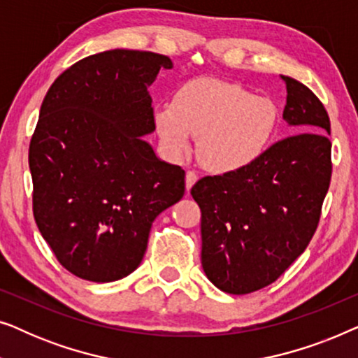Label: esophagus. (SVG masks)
I'll use <instances>...</instances> for the list:
<instances>
[{
    "label": "esophagus",
    "mask_w": 358,
    "mask_h": 358,
    "mask_svg": "<svg viewBox=\"0 0 358 358\" xmlns=\"http://www.w3.org/2000/svg\"><path fill=\"white\" fill-rule=\"evenodd\" d=\"M197 179H199V176L195 171H187V173H185V189L187 190L192 189V185L197 182Z\"/></svg>",
    "instance_id": "1"
}]
</instances>
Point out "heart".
Listing matches in <instances>:
<instances>
[{
	"mask_svg": "<svg viewBox=\"0 0 358 358\" xmlns=\"http://www.w3.org/2000/svg\"><path fill=\"white\" fill-rule=\"evenodd\" d=\"M153 122L169 155H187L194 136L200 163L227 174L262 158L277 130L278 110L272 99L234 83L195 78L178 87L173 104L155 107Z\"/></svg>",
	"mask_w": 358,
	"mask_h": 358,
	"instance_id": "1",
	"label": "heart"
}]
</instances>
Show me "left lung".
<instances>
[{
  "instance_id": "obj_1",
  "label": "left lung",
  "mask_w": 358,
  "mask_h": 358,
  "mask_svg": "<svg viewBox=\"0 0 358 358\" xmlns=\"http://www.w3.org/2000/svg\"><path fill=\"white\" fill-rule=\"evenodd\" d=\"M280 78L293 135L249 168L207 176L190 190L202 210L203 272L231 295L261 290L292 266L316 231L329 189V115L303 83Z\"/></svg>"
}]
</instances>
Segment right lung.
<instances>
[{
    "label": "right lung",
    "mask_w": 358,
    "mask_h": 358,
    "mask_svg": "<svg viewBox=\"0 0 358 358\" xmlns=\"http://www.w3.org/2000/svg\"><path fill=\"white\" fill-rule=\"evenodd\" d=\"M169 57L107 50L63 71L29 146L34 218L58 262L90 282L140 266L151 224L182 199L184 169L141 136L155 131L148 87Z\"/></svg>",
    "instance_id": "1"
}]
</instances>
